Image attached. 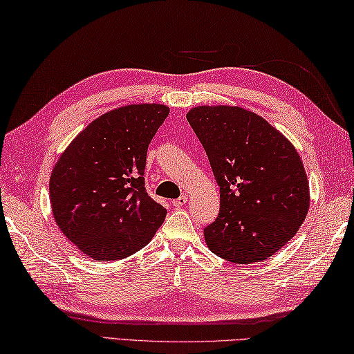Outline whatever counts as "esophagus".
<instances>
[{"instance_id":"1","label":"esophagus","mask_w":354,"mask_h":354,"mask_svg":"<svg viewBox=\"0 0 354 354\" xmlns=\"http://www.w3.org/2000/svg\"><path fill=\"white\" fill-rule=\"evenodd\" d=\"M186 200H188V197L186 196H180L178 198L172 200V206H176V208H180V206H183L186 203Z\"/></svg>"}]
</instances>
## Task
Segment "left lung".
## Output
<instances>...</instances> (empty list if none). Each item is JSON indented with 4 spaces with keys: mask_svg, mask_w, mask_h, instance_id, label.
Segmentation results:
<instances>
[{
    "mask_svg": "<svg viewBox=\"0 0 354 354\" xmlns=\"http://www.w3.org/2000/svg\"><path fill=\"white\" fill-rule=\"evenodd\" d=\"M186 118L220 188L218 216L203 230L209 250L232 263L268 259L308 212V180L295 146L237 106H198Z\"/></svg>",
    "mask_w": 354,
    "mask_h": 354,
    "instance_id": "obj_1",
    "label": "left lung"
}]
</instances>
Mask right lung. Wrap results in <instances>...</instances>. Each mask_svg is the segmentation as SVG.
I'll list each match as a JSON object with an SVG mask.
<instances>
[{"mask_svg":"<svg viewBox=\"0 0 354 354\" xmlns=\"http://www.w3.org/2000/svg\"><path fill=\"white\" fill-rule=\"evenodd\" d=\"M163 104H129L94 120L52 171L59 230L86 256L120 260L149 242L166 209L145 188L148 146L168 117Z\"/></svg>","mask_w":354,"mask_h":354,"instance_id":"1","label":"right lung"}]
</instances>
